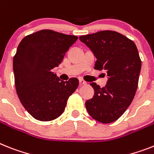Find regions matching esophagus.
Here are the masks:
<instances>
[{
  "label": "esophagus",
  "mask_w": 154,
  "mask_h": 154,
  "mask_svg": "<svg viewBox=\"0 0 154 154\" xmlns=\"http://www.w3.org/2000/svg\"><path fill=\"white\" fill-rule=\"evenodd\" d=\"M79 82H80V85H87V82H86V81H85L84 80H82V79L80 80Z\"/></svg>",
  "instance_id": "obj_1"
}]
</instances>
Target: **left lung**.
Wrapping results in <instances>:
<instances>
[{"label":"left lung","mask_w":154,"mask_h":154,"mask_svg":"<svg viewBox=\"0 0 154 154\" xmlns=\"http://www.w3.org/2000/svg\"><path fill=\"white\" fill-rule=\"evenodd\" d=\"M79 39L96 58L95 69L106 70L108 77L105 87L91 83L95 93L85 102L86 109L99 122H113L128 108L138 88L142 63L136 45L110 30L81 36Z\"/></svg>","instance_id":"8db88e82"}]
</instances>
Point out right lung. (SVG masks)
Wrapping results in <instances>:
<instances>
[{
  "label": "right lung",
  "instance_id": "add662e5",
  "mask_svg": "<svg viewBox=\"0 0 154 154\" xmlns=\"http://www.w3.org/2000/svg\"><path fill=\"white\" fill-rule=\"evenodd\" d=\"M78 37L43 29L23 38L13 59L15 88L28 113L38 121L59 117L79 85L77 78L59 79L52 72Z\"/></svg>",
  "mask_w": 154,
  "mask_h": 154
}]
</instances>
